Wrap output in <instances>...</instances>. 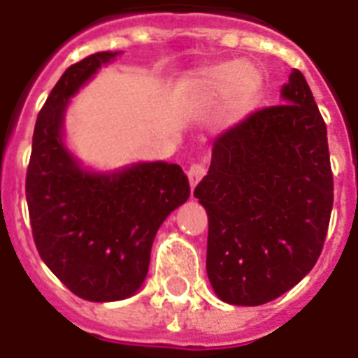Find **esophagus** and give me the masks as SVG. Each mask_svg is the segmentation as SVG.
Here are the masks:
<instances>
[{
  "label": "esophagus",
  "mask_w": 358,
  "mask_h": 358,
  "mask_svg": "<svg viewBox=\"0 0 358 358\" xmlns=\"http://www.w3.org/2000/svg\"><path fill=\"white\" fill-rule=\"evenodd\" d=\"M206 174V167L204 165H191L189 171H187V178H189V185L191 189H195V185L203 180V176Z\"/></svg>",
  "instance_id": "1"
}]
</instances>
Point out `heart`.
Returning <instances> with one entry per match:
<instances>
[{
    "label": "heart",
    "instance_id": "b5f03b06",
    "mask_svg": "<svg viewBox=\"0 0 358 358\" xmlns=\"http://www.w3.org/2000/svg\"><path fill=\"white\" fill-rule=\"evenodd\" d=\"M263 82V71L252 62H225L189 73L180 84V92L197 105L222 99V120L234 124L255 106Z\"/></svg>",
    "mask_w": 358,
    "mask_h": 358
}]
</instances>
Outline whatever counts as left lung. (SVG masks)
<instances>
[{"mask_svg": "<svg viewBox=\"0 0 358 358\" xmlns=\"http://www.w3.org/2000/svg\"><path fill=\"white\" fill-rule=\"evenodd\" d=\"M280 95L283 105L215 138L193 193L208 214V280L234 306H261L293 289L317 263L331 222L327 125L299 69Z\"/></svg>", "mask_w": 358, "mask_h": 358, "instance_id": "1", "label": "left lung"}]
</instances>
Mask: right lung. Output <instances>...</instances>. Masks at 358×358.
Masks as SVG:
<instances>
[{
  "label": "right lung",
  "instance_id": "obj_1",
  "mask_svg": "<svg viewBox=\"0 0 358 358\" xmlns=\"http://www.w3.org/2000/svg\"><path fill=\"white\" fill-rule=\"evenodd\" d=\"M120 54L97 52L62 75L37 116L26 176L41 259L71 293L90 302H116L141 289L157 229L189 199V182L176 163L95 171L65 143L71 99Z\"/></svg>",
  "mask_w": 358,
  "mask_h": 358
}]
</instances>
